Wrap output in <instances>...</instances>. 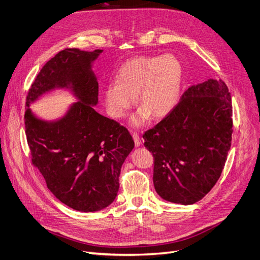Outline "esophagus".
<instances>
[{"label":"esophagus","instance_id":"esophagus-1","mask_svg":"<svg viewBox=\"0 0 260 260\" xmlns=\"http://www.w3.org/2000/svg\"><path fill=\"white\" fill-rule=\"evenodd\" d=\"M132 138H133V141H134V144H136V147H139L141 145V139H140V136L138 133L134 132L132 134Z\"/></svg>","mask_w":260,"mask_h":260}]
</instances>
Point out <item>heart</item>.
<instances>
[{
	"instance_id": "obj_1",
	"label": "heart",
	"mask_w": 260,
	"mask_h": 260,
	"mask_svg": "<svg viewBox=\"0 0 260 260\" xmlns=\"http://www.w3.org/2000/svg\"><path fill=\"white\" fill-rule=\"evenodd\" d=\"M183 79V65L173 54L128 59L119 67L116 81L108 83L103 90L107 111L113 118H123L136 103L138 94L142 106L130 119L133 127L146 123L151 114L164 117L177 106Z\"/></svg>"
}]
</instances>
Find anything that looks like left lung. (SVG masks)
<instances>
[{
    "label": "left lung",
    "mask_w": 260,
    "mask_h": 260,
    "mask_svg": "<svg viewBox=\"0 0 260 260\" xmlns=\"http://www.w3.org/2000/svg\"><path fill=\"white\" fill-rule=\"evenodd\" d=\"M233 106L222 80L186 89L176 108L145 132L153 154V185L161 199L192 205L219 180L232 145Z\"/></svg>",
    "instance_id": "1"
}]
</instances>
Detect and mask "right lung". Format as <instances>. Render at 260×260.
Returning a JSON list of instances; mask_svg holds the SVG:
<instances>
[{
  "mask_svg": "<svg viewBox=\"0 0 260 260\" xmlns=\"http://www.w3.org/2000/svg\"><path fill=\"white\" fill-rule=\"evenodd\" d=\"M102 52H58L41 68L26 97L24 123L32 162L52 194L82 212L102 210L116 199L121 165L134 147L126 128L94 109L98 82L91 68ZM54 89H68L78 101L63 117L44 121L29 106Z\"/></svg>",
  "mask_w": 260,
  "mask_h": 260,
  "instance_id": "1",
  "label": "right lung"
}]
</instances>
